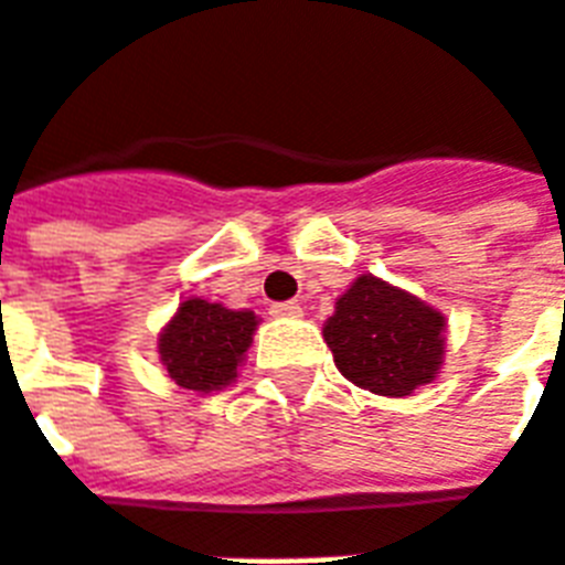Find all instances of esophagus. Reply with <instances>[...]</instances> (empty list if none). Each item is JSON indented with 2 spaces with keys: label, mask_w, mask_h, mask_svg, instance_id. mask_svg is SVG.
Masks as SVG:
<instances>
[{
  "label": "esophagus",
  "mask_w": 565,
  "mask_h": 565,
  "mask_svg": "<svg viewBox=\"0 0 565 565\" xmlns=\"http://www.w3.org/2000/svg\"><path fill=\"white\" fill-rule=\"evenodd\" d=\"M270 316L274 318H300L303 316V309H300V303H295V300H286V303H274V307H270Z\"/></svg>",
  "instance_id": "1"
}]
</instances>
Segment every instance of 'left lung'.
Instances as JSON below:
<instances>
[{"label": "left lung", "instance_id": "left-lung-1", "mask_svg": "<svg viewBox=\"0 0 565 565\" xmlns=\"http://www.w3.org/2000/svg\"><path fill=\"white\" fill-rule=\"evenodd\" d=\"M333 363L354 387L379 396H411L440 375L447 318L417 295L360 274L324 321Z\"/></svg>", "mask_w": 565, "mask_h": 565}]
</instances>
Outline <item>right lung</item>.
I'll use <instances>...</instances> for the list:
<instances>
[{"mask_svg":"<svg viewBox=\"0 0 565 565\" xmlns=\"http://www.w3.org/2000/svg\"><path fill=\"white\" fill-rule=\"evenodd\" d=\"M258 316L253 309H228L205 298H186L157 337V354L178 387L217 393L235 384L237 366L247 360Z\"/></svg>","mask_w":565,"mask_h":565,"instance_id":"obj_1","label":"right lung"}]
</instances>
